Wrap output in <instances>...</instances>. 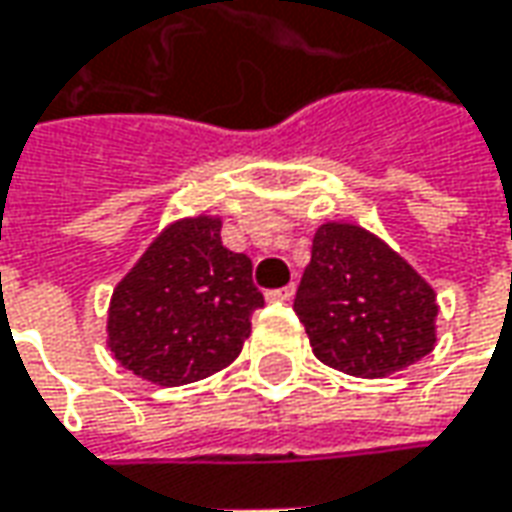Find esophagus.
I'll return each mask as SVG.
<instances>
[{"label": "esophagus", "instance_id": "34e87169", "mask_svg": "<svg viewBox=\"0 0 512 512\" xmlns=\"http://www.w3.org/2000/svg\"><path fill=\"white\" fill-rule=\"evenodd\" d=\"M266 297H269L272 303H289L291 297H294V286H286V289H274V291H269Z\"/></svg>", "mask_w": 512, "mask_h": 512}]
</instances>
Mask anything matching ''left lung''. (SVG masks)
I'll list each match as a JSON object with an SVG mask.
<instances>
[{
	"instance_id": "1",
	"label": "left lung",
	"mask_w": 512,
	"mask_h": 512,
	"mask_svg": "<svg viewBox=\"0 0 512 512\" xmlns=\"http://www.w3.org/2000/svg\"><path fill=\"white\" fill-rule=\"evenodd\" d=\"M294 311L314 357L351 377L397 374L436 348L433 286L360 223L317 226Z\"/></svg>"
}]
</instances>
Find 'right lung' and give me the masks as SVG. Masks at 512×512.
Here are the masks:
<instances>
[{"instance_id":"add662e5","label":"right lung","mask_w":512,"mask_h":512,"mask_svg":"<svg viewBox=\"0 0 512 512\" xmlns=\"http://www.w3.org/2000/svg\"><path fill=\"white\" fill-rule=\"evenodd\" d=\"M221 226L206 212L167 223L118 280L107 348L135 377L178 388L238 360L263 294L252 260L223 246Z\"/></svg>"}]
</instances>
